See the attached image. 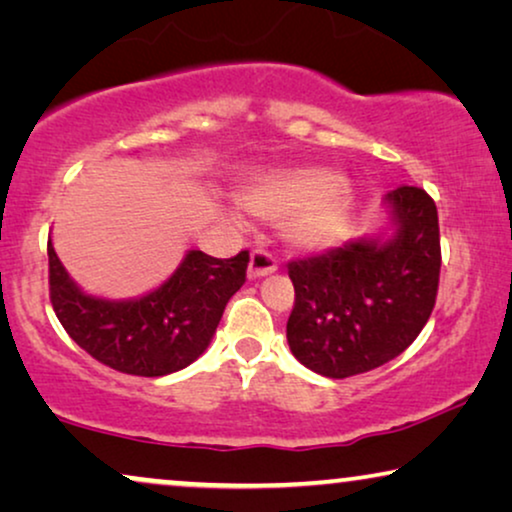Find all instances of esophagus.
<instances>
[{
	"label": "esophagus",
	"instance_id": "obj_1",
	"mask_svg": "<svg viewBox=\"0 0 512 512\" xmlns=\"http://www.w3.org/2000/svg\"><path fill=\"white\" fill-rule=\"evenodd\" d=\"M275 270H277V258L272 256L270 251H265V249L251 251V258H249V277L251 279L265 277Z\"/></svg>",
	"mask_w": 512,
	"mask_h": 512
}]
</instances>
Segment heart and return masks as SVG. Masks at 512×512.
<instances>
[{"label": "heart", "mask_w": 512, "mask_h": 512, "mask_svg": "<svg viewBox=\"0 0 512 512\" xmlns=\"http://www.w3.org/2000/svg\"><path fill=\"white\" fill-rule=\"evenodd\" d=\"M249 212L268 221H289V240L300 249L338 242L349 228L354 195L340 174L326 167L270 174L242 195Z\"/></svg>", "instance_id": "1"}]
</instances>
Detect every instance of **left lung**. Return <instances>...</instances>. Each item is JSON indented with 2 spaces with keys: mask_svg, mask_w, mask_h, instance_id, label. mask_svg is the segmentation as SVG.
<instances>
[{
  "mask_svg": "<svg viewBox=\"0 0 512 512\" xmlns=\"http://www.w3.org/2000/svg\"><path fill=\"white\" fill-rule=\"evenodd\" d=\"M389 237H359L289 263L296 289L286 340L314 373L342 380L408 349L429 321L440 277L436 202L424 188L387 193Z\"/></svg>",
  "mask_w": 512,
  "mask_h": 512,
  "instance_id": "8db88e82",
  "label": "left lung"
}]
</instances>
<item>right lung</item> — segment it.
I'll return each mask as SVG.
<instances>
[{"instance_id": "add662e5", "label": "right lung", "mask_w": 512, "mask_h": 512, "mask_svg": "<svg viewBox=\"0 0 512 512\" xmlns=\"http://www.w3.org/2000/svg\"><path fill=\"white\" fill-rule=\"evenodd\" d=\"M249 251L214 258L193 249L165 284L142 298L83 293L48 240L55 317L76 345L125 375L160 377L191 366L212 342L226 303L247 279Z\"/></svg>"}]
</instances>
